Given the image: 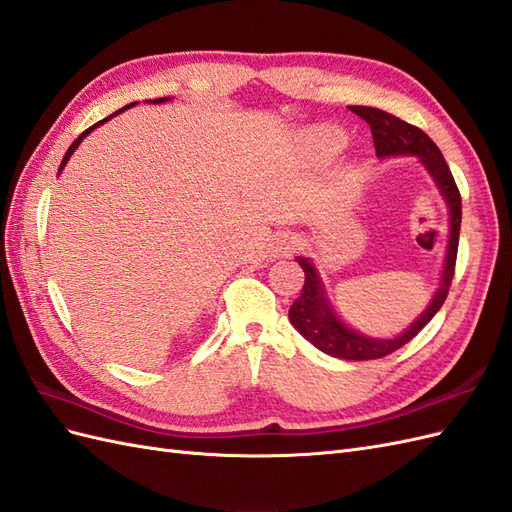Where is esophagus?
I'll return each mask as SVG.
<instances>
[{
    "label": "esophagus",
    "mask_w": 512,
    "mask_h": 512,
    "mask_svg": "<svg viewBox=\"0 0 512 512\" xmlns=\"http://www.w3.org/2000/svg\"><path fill=\"white\" fill-rule=\"evenodd\" d=\"M298 246H300V240L296 238L294 233H279L277 238H274L272 253L277 257L279 255H292Z\"/></svg>",
    "instance_id": "esophagus-1"
}]
</instances>
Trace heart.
Instances as JSON below:
<instances>
[{
	"mask_svg": "<svg viewBox=\"0 0 512 512\" xmlns=\"http://www.w3.org/2000/svg\"><path fill=\"white\" fill-rule=\"evenodd\" d=\"M344 136L342 131L329 129V127H320V129H311L307 134V147L316 153L322 160H329V157H335L339 151L344 149Z\"/></svg>",
	"mask_w": 512,
	"mask_h": 512,
	"instance_id": "heart-1",
	"label": "heart"
}]
</instances>
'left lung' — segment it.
Listing matches in <instances>:
<instances>
[{"label":"left lung","instance_id":"obj_1","mask_svg":"<svg viewBox=\"0 0 512 512\" xmlns=\"http://www.w3.org/2000/svg\"><path fill=\"white\" fill-rule=\"evenodd\" d=\"M350 110L370 125L374 147L378 157L389 155H415L419 162L426 166L430 177L435 179L441 196L450 207V240H448V253H445V264L441 274V285L437 294L432 296L430 305L419 316L409 329L402 335L393 339H374L365 337L357 331H352L342 320L337 318L329 298H326L324 285L320 281V274L316 266L311 264L307 257H296L298 266L305 272V285L300 290V296L294 300L290 307V322L294 329L305 339L316 346L326 355L348 361H368V359H383L391 352H396L404 344L424 329V326L435 318V313L448 298L450 285L454 279V266H456V253H458V231H461V192H458L454 177L450 173V166L445 164L439 147L432 142L422 129L406 123L398 116L383 112L370 106H350Z\"/></svg>","mask_w":512,"mask_h":512}]
</instances>
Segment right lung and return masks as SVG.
<instances>
[{
  "instance_id": "1",
  "label": "right lung",
  "mask_w": 512,
  "mask_h": 512,
  "mask_svg": "<svg viewBox=\"0 0 512 512\" xmlns=\"http://www.w3.org/2000/svg\"><path fill=\"white\" fill-rule=\"evenodd\" d=\"M162 101H166V97H162V99H155V101H153V103H162ZM131 106H134V103H129V106H125V108H123V110H127V108H131ZM123 110H119V112H123ZM119 112H114V114H119ZM114 114H112V116H114ZM112 116H108V119H103V121H99V123H95V125H93V127H88V129H86V131H84V134H80V138H77V140H75V142H73V144H71V147H69V149H67V153H64V157H62V164H60V170H62V168H64V166H67V162H69V157H71V155H73V151H75V149H77V147H80V142H82V140H84V138H86V136H88V134H90V131H93V129H95V127H99V125H101V123H106V121H110V119H112Z\"/></svg>"
}]
</instances>
